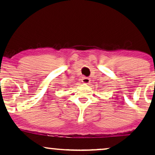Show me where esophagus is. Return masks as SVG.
Segmentation results:
<instances>
[{
  "label": "esophagus",
  "mask_w": 155,
  "mask_h": 155,
  "mask_svg": "<svg viewBox=\"0 0 155 155\" xmlns=\"http://www.w3.org/2000/svg\"><path fill=\"white\" fill-rule=\"evenodd\" d=\"M82 83L84 84H89L90 83V78H87V77H83L82 78Z\"/></svg>",
  "instance_id": "34e87169"
}]
</instances>
